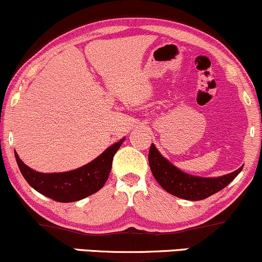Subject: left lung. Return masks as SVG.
<instances>
[{
	"mask_svg": "<svg viewBox=\"0 0 262 262\" xmlns=\"http://www.w3.org/2000/svg\"><path fill=\"white\" fill-rule=\"evenodd\" d=\"M148 162L153 177L165 191L179 199L199 201L224 189L242 171L243 167L233 173L216 178L196 177L177 168L173 163L161 155L152 143L148 153Z\"/></svg>",
	"mask_w": 262,
	"mask_h": 262,
	"instance_id": "left-lung-1",
	"label": "left lung"
}]
</instances>
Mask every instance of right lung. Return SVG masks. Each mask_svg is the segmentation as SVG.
<instances>
[{"label": "right lung", "mask_w": 262, "mask_h": 262, "mask_svg": "<svg viewBox=\"0 0 262 262\" xmlns=\"http://www.w3.org/2000/svg\"><path fill=\"white\" fill-rule=\"evenodd\" d=\"M125 141L121 138L88 164L63 173H40L24 164L17 153L15 161L24 179L34 190L57 202H75L99 191L109 178L113 158Z\"/></svg>", "instance_id": "add662e5"}]
</instances>
